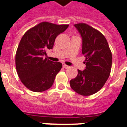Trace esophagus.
I'll use <instances>...</instances> for the list:
<instances>
[{
    "mask_svg": "<svg viewBox=\"0 0 127 127\" xmlns=\"http://www.w3.org/2000/svg\"><path fill=\"white\" fill-rule=\"evenodd\" d=\"M63 67H64V68H65V69H69L70 67L68 65H65V64H63Z\"/></svg>",
    "mask_w": 127,
    "mask_h": 127,
    "instance_id": "34e87169",
    "label": "esophagus"
}]
</instances>
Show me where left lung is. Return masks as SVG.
<instances>
[{
	"label": "left lung",
	"instance_id": "8db88e82",
	"mask_svg": "<svg viewBox=\"0 0 127 127\" xmlns=\"http://www.w3.org/2000/svg\"><path fill=\"white\" fill-rule=\"evenodd\" d=\"M74 27L82 37V53L86 58L83 70L70 81V87L79 95H93L101 89L110 75L112 53L104 35L86 23Z\"/></svg>",
	"mask_w": 127,
	"mask_h": 127
}]
</instances>
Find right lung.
<instances>
[{
  "instance_id": "obj_1",
  "label": "right lung",
  "mask_w": 127,
  "mask_h": 127,
  "mask_svg": "<svg viewBox=\"0 0 127 127\" xmlns=\"http://www.w3.org/2000/svg\"><path fill=\"white\" fill-rule=\"evenodd\" d=\"M68 27L42 22L22 37L16 53V68L22 83L30 90L41 92L52 86L62 64L44 57L46 50L53 48L56 37Z\"/></svg>"
}]
</instances>
